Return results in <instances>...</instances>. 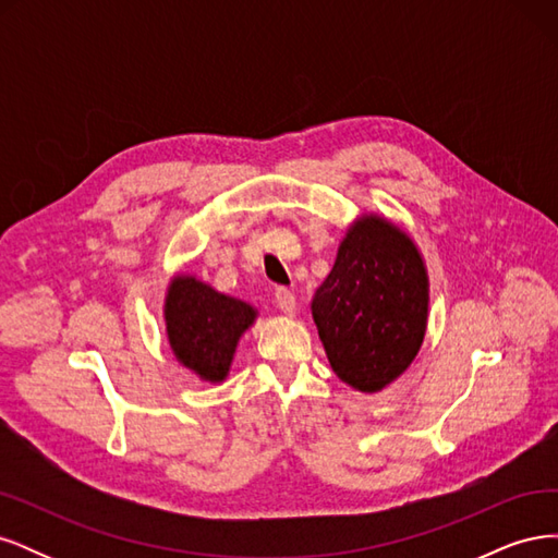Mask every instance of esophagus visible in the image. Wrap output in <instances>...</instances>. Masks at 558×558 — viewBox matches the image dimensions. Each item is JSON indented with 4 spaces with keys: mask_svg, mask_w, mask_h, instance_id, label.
Masks as SVG:
<instances>
[{
    "mask_svg": "<svg viewBox=\"0 0 558 558\" xmlns=\"http://www.w3.org/2000/svg\"><path fill=\"white\" fill-rule=\"evenodd\" d=\"M275 300H277V307H279L286 316H295V312H298V300H295V295H293L291 291L279 289Z\"/></svg>",
    "mask_w": 558,
    "mask_h": 558,
    "instance_id": "34e87169",
    "label": "esophagus"
}]
</instances>
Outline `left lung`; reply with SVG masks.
I'll return each instance as SVG.
<instances>
[{"label": "left lung", "mask_w": 558, "mask_h": 558, "mask_svg": "<svg viewBox=\"0 0 558 558\" xmlns=\"http://www.w3.org/2000/svg\"><path fill=\"white\" fill-rule=\"evenodd\" d=\"M428 302V267L412 234L379 211L353 218L312 298L332 373L361 393L384 391L424 344Z\"/></svg>", "instance_id": "obj_1"}]
</instances>
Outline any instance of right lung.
I'll list each match as a JSON object with an SVG mask.
<instances>
[{"mask_svg":"<svg viewBox=\"0 0 558 558\" xmlns=\"http://www.w3.org/2000/svg\"><path fill=\"white\" fill-rule=\"evenodd\" d=\"M162 316L177 363L202 381L223 384L242 335L256 324L258 310L216 291L197 275L177 272L167 283Z\"/></svg>","mask_w":558,"mask_h":558,"instance_id":"obj_1","label":"right lung"}]
</instances>
